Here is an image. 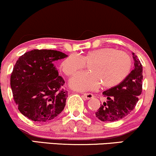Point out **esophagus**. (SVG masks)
<instances>
[{"mask_svg": "<svg viewBox=\"0 0 156 156\" xmlns=\"http://www.w3.org/2000/svg\"><path fill=\"white\" fill-rule=\"evenodd\" d=\"M83 96L87 100L91 99V98H92L94 97L92 93H84V94H83Z\"/></svg>", "mask_w": 156, "mask_h": 156, "instance_id": "34e87169", "label": "esophagus"}]
</instances>
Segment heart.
I'll use <instances>...</instances> for the list:
<instances>
[{
    "instance_id": "1",
    "label": "heart",
    "mask_w": 156,
    "mask_h": 156,
    "mask_svg": "<svg viewBox=\"0 0 156 156\" xmlns=\"http://www.w3.org/2000/svg\"><path fill=\"white\" fill-rule=\"evenodd\" d=\"M86 64L90 72L76 74L69 81V86L78 91L96 89L101 83L105 88L116 87L129 75L132 60L124 51L113 48H103L87 52L78 55L71 54L61 64L62 72L73 76L83 69Z\"/></svg>"
}]
</instances>
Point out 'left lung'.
<instances>
[{"label": "left lung", "mask_w": 156, "mask_h": 156, "mask_svg": "<svg viewBox=\"0 0 156 156\" xmlns=\"http://www.w3.org/2000/svg\"><path fill=\"white\" fill-rule=\"evenodd\" d=\"M134 68L127 78L116 87L103 92L107 98L95 112L98 119L103 122H114L126 117L136 105L142 92V65L133 53Z\"/></svg>", "instance_id": "left-lung-1"}]
</instances>
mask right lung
Here are the masks:
<instances>
[{
  "mask_svg": "<svg viewBox=\"0 0 156 156\" xmlns=\"http://www.w3.org/2000/svg\"><path fill=\"white\" fill-rule=\"evenodd\" d=\"M67 56L60 51L38 49L20 56L11 75L10 84L15 103L25 117L44 122L63 111L68 93L53 63Z\"/></svg>",
  "mask_w": 156,
  "mask_h": 156,
  "instance_id": "add662e5",
  "label": "right lung"
}]
</instances>
